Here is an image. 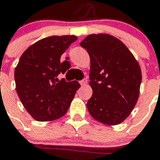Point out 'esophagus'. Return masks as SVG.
<instances>
[{
  "label": "esophagus",
  "instance_id": "esophagus-1",
  "mask_svg": "<svg viewBox=\"0 0 160 160\" xmlns=\"http://www.w3.org/2000/svg\"><path fill=\"white\" fill-rule=\"evenodd\" d=\"M80 85H83V86H84V85H86V84H87V80H86V79H83L82 80H80Z\"/></svg>",
  "mask_w": 160,
  "mask_h": 160
}]
</instances>
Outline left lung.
Returning <instances> with one entry per match:
<instances>
[{
  "label": "left lung",
  "instance_id": "8db88e82",
  "mask_svg": "<svg viewBox=\"0 0 160 160\" xmlns=\"http://www.w3.org/2000/svg\"><path fill=\"white\" fill-rule=\"evenodd\" d=\"M90 57L87 102L97 121L116 125L129 116L139 95L142 74L139 63L121 41L108 34H92L80 42Z\"/></svg>",
  "mask_w": 160,
  "mask_h": 160
}]
</instances>
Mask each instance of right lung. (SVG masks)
<instances>
[{"label": "right lung", "instance_id": "add662e5", "mask_svg": "<svg viewBox=\"0 0 160 160\" xmlns=\"http://www.w3.org/2000/svg\"><path fill=\"white\" fill-rule=\"evenodd\" d=\"M77 40L75 36H52L29 46L15 70L16 90L25 109L37 121H51L65 115L80 87L78 81L58 80L69 69L60 56Z\"/></svg>", "mask_w": 160, "mask_h": 160}]
</instances>
